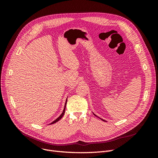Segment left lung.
I'll list each match as a JSON object with an SVG mask.
<instances>
[{
    "label": "left lung",
    "instance_id": "left-lung-1",
    "mask_svg": "<svg viewBox=\"0 0 158 158\" xmlns=\"http://www.w3.org/2000/svg\"><path fill=\"white\" fill-rule=\"evenodd\" d=\"M94 115H95V114H94ZM95 116H96V115H95ZM102 120H103V119H102ZM103 121H104V120H103Z\"/></svg>",
    "mask_w": 158,
    "mask_h": 158
}]
</instances>
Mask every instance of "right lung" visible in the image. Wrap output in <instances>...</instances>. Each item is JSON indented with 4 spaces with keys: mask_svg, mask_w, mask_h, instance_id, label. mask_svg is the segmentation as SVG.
<instances>
[{
    "mask_svg": "<svg viewBox=\"0 0 158 158\" xmlns=\"http://www.w3.org/2000/svg\"><path fill=\"white\" fill-rule=\"evenodd\" d=\"M66 102H67V99H66V103H65V106H64V109H63V113H62V114H60V115L58 117V118H57L56 119V120H55L53 122H52L51 123V124H54V123H56V122H58L59 120H60V119L62 118V117H63V115H64V113H65V108H66Z\"/></svg>",
    "mask_w": 158,
    "mask_h": 158,
    "instance_id": "right-lung-1",
    "label": "right lung"
}]
</instances>
